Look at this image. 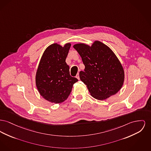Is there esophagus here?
<instances>
[{
	"instance_id": "obj_1",
	"label": "esophagus",
	"mask_w": 151,
	"mask_h": 151,
	"mask_svg": "<svg viewBox=\"0 0 151 151\" xmlns=\"http://www.w3.org/2000/svg\"><path fill=\"white\" fill-rule=\"evenodd\" d=\"M76 78L78 79V80H79L80 79V77H79V73H78V74L76 75Z\"/></svg>"
}]
</instances>
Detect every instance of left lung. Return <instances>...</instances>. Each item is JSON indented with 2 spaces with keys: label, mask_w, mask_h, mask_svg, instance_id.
Here are the masks:
<instances>
[{
  "label": "left lung",
  "mask_w": 151,
  "mask_h": 151,
  "mask_svg": "<svg viewBox=\"0 0 151 151\" xmlns=\"http://www.w3.org/2000/svg\"><path fill=\"white\" fill-rule=\"evenodd\" d=\"M73 47L85 65L84 71H80L79 76L91 95L103 100L115 95L123 85L124 71L111 49L98 40L91 46L79 43Z\"/></svg>",
  "instance_id": "1"
}]
</instances>
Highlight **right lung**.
I'll list each match as a JSON object with an SVG mask.
<instances>
[{"label": "right lung", "instance_id": "obj_1", "mask_svg": "<svg viewBox=\"0 0 151 151\" xmlns=\"http://www.w3.org/2000/svg\"><path fill=\"white\" fill-rule=\"evenodd\" d=\"M71 43L49 45L43 54L36 73V86L46 100L59 104L65 101L78 80L70 74L65 62Z\"/></svg>", "mask_w": 151, "mask_h": 151}]
</instances>
